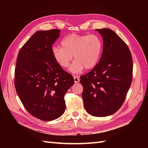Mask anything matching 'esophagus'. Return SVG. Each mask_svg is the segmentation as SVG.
<instances>
[{
    "mask_svg": "<svg viewBox=\"0 0 148 148\" xmlns=\"http://www.w3.org/2000/svg\"><path fill=\"white\" fill-rule=\"evenodd\" d=\"M74 82L76 83H79L80 82V79L77 76H74Z\"/></svg>",
    "mask_w": 148,
    "mask_h": 148,
    "instance_id": "obj_1",
    "label": "esophagus"
}]
</instances>
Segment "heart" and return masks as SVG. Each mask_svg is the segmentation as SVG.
<instances>
[{
	"mask_svg": "<svg viewBox=\"0 0 148 148\" xmlns=\"http://www.w3.org/2000/svg\"><path fill=\"white\" fill-rule=\"evenodd\" d=\"M60 45L53 47V58L62 68H66L74 56L75 61L69 71L74 74L81 73L84 68L89 70L95 67L103 49L101 40L94 34L69 35L61 41Z\"/></svg>",
	"mask_w": 148,
	"mask_h": 148,
	"instance_id": "obj_1",
	"label": "heart"
}]
</instances>
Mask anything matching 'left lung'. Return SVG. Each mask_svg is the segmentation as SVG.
<instances>
[{"instance_id":"obj_1","label":"left lung","mask_w":148,"mask_h":148,"mask_svg":"<svg viewBox=\"0 0 148 148\" xmlns=\"http://www.w3.org/2000/svg\"><path fill=\"white\" fill-rule=\"evenodd\" d=\"M103 39L95 67L80 77L85 109L94 116L114 114L122 106L133 79V60L127 44L110 29H96Z\"/></svg>"}]
</instances>
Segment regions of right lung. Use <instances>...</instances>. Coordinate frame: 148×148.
I'll return each instance as SVG.
<instances>
[{
    "label": "right lung",
    "instance_id": "add662e5",
    "mask_svg": "<svg viewBox=\"0 0 148 148\" xmlns=\"http://www.w3.org/2000/svg\"><path fill=\"white\" fill-rule=\"evenodd\" d=\"M59 29L39 30L20 49L15 69V88L27 112L44 121L59 118L65 110L64 96L73 77L54 60L52 45Z\"/></svg>",
    "mask_w": 148,
    "mask_h": 148
}]
</instances>
